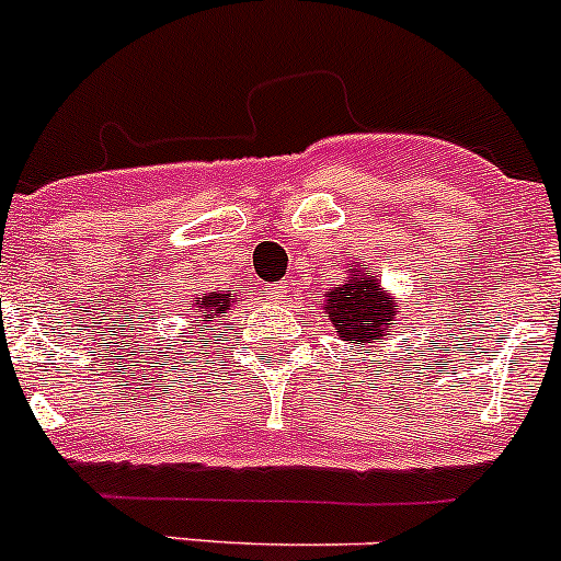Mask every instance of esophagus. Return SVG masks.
<instances>
[{
	"instance_id": "1",
	"label": "esophagus",
	"mask_w": 561,
	"mask_h": 561,
	"mask_svg": "<svg viewBox=\"0 0 561 561\" xmlns=\"http://www.w3.org/2000/svg\"><path fill=\"white\" fill-rule=\"evenodd\" d=\"M288 294H291V283H288V280L273 283V297H275V299H286Z\"/></svg>"
}]
</instances>
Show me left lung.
<instances>
[{
	"label": "left lung",
	"instance_id": "1",
	"mask_svg": "<svg viewBox=\"0 0 561 561\" xmlns=\"http://www.w3.org/2000/svg\"><path fill=\"white\" fill-rule=\"evenodd\" d=\"M354 278L343 286L327 291V313L334 329L343 340H354L365 348L367 343H380L389 329V321L400 313V302L389 294L380 291L378 278L362 264L359 270H351Z\"/></svg>",
	"mask_w": 561,
	"mask_h": 561
}]
</instances>
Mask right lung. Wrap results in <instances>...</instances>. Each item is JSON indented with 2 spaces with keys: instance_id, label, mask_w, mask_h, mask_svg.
I'll use <instances>...</instances> for the list:
<instances>
[{
  "instance_id": "obj_1",
  "label": "right lung",
  "mask_w": 561,
  "mask_h": 561,
  "mask_svg": "<svg viewBox=\"0 0 561 561\" xmlns=\"http://www.w3.org/2000/svg\"><path fill=\"white\" fill-rule=\"evenodd\" d=\"M238 302V299H234ZM232 308V294H205V297H196L192 310L196 319H216V316H221L224 310Z\"/></svg>"
}]
</instances>
